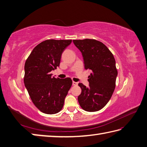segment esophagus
Listing matches in <instances>:
<instances>
[{"label":"esophagus","instance_id":"obj_1","mask_svg":"<svg viewBox=\"0 0 147 147\" xmlns=\"http://www.w3.org/2000/svg\"><path fill=\"white\" fill-rule=\"evenodd\" d=\"M78 85V82H73V85L76 86Z\"/></svg>","mask_w":147,"mask_h":147}]
</instances>
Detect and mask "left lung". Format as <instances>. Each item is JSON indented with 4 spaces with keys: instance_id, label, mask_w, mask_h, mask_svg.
Returning a JSON list of instances; mask_svg holds the SVG:
<instances>
[{
    "instance_id": "1",
    "label": "left lung",
    "mask_w": 147,
    "mask_h": 147,
    "mask_svg": "<svg viewBox=\"0 0 147 147\" xmlns=\"http://www.w3.org/2000/svg\"><path fill=\"white\" fill-rule=\"evenodd\" d=\"M73 41L82 52L85 69L91 71L88 87L78 84L82 88L78 97L79 104L85 111H99L108 102L115 88V60L110 50L99 41L85 39Z\"/></svg>"
}]
</instances>
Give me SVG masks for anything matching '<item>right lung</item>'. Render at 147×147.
<instances>
[{"instance_id": "right-lung-1", "label": "right lung", "mask_w": 147, "mask_h": 147, "mask_svg": "<svg viewBox=\"0 0 147 147\" xmlns=\"http://www.w3.org/2000/svg\"><path fill=\"white\" fill-rule=\"evenodd\" d=\"M72 40L48 39L33 49L25 64V86L32 101L42 113L55 114L62 110L71 87L70 78L52 77L50 72L60 65L64 50Z\"/></svg>"}]
</instances>
